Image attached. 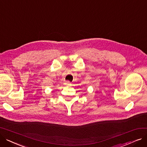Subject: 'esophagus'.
Here are the masks:
<instances>
[{
	"mask_svg": "<svg viewBox=\"0 0 147 147\" xmlns=\"http://www.w3.org/2000/svg\"><path fill=\"white\" fill-rule=\"evenodd\" d=\"M64 84H65V85H69V84H70V82H69V81H67V82H65V83H64Z\"/></svg>",
	"mask_w": 147,
	"mask_h": 147,
	"instance_id": "1",
	"label": "esophagus"
}]
</instances>
